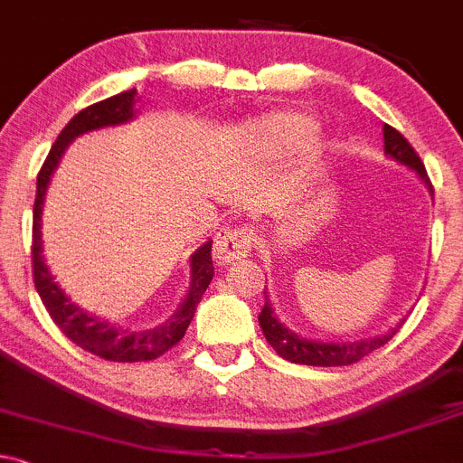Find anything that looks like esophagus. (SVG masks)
<instances>
[{"mask_svg":"<svg viewBox=\"0 0 463 463\" xmlns=\"http://www.w3.org/2000/svg\"><path fill=\"white\" fill-rule=\"evenodd\" d=\"M251 251V232L245 227H225L213 238V258L218 262H232Z\"/></svg>","mask_w":463,"mask_h":463,"instance_id":"1","label":"esophagus"}]
</instances>
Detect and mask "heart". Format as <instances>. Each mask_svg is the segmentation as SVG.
<instances>
[{"mask_svg": "<svg viewBox=\"0 0 463 463\" xmlns=\"http://www.w3.org/2000/svg\"><path fill=\"white\" fill-rule=\"evenodd\" d=\"M311 132V121L305 114L280 112L253 123L251 134L258 146L267 150H282V147L293 146L296 141L305 138Z\"/></svg>", "mask_w": 463, "mask_h": 463, "instance_id": "1", "label": "heart"}]
</instances>
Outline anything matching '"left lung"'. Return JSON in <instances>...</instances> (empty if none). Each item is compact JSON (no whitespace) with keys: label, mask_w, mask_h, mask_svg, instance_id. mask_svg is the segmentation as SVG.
<instances>
[{"label":"left lung","mask_w":463,"mask_h":463,"mask_svg":"<svg viewBox=\"0 0 463 463\" xmlns=\"http://www.w3.org/2000/svg\"><path fill=\"white\" fill-rule=\"evenodd\" d=\"M384 152L389 154L391 158H395L402 165L411 167L412 172H417V176L426 183L432 194L430 178L426 174L424 163L417 156V152L412 150L411 143L402 137L395 128L384 126ZM258 322H260L262 333H265L267 342L273 346V351L278 353L285 360L293 362V364H307V366H349L360 362L362 357L369 355L380 346H384L386 342L395 335L397 329L402 326H395L389 333H382V335L375 337H364V340L355 342H320V340H307V337L298 335L291 329H287L280 320H278L276 311H273L269 296L265 291V307H262L260 316H258Z\"/></svg>","instance_id":"left-lung-1"}]
</instances>
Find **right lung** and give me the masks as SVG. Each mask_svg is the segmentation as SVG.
Returning <instances> with one entry per match:
<instances>
[{"mask_svg": "<svg viewBox=\"0 0 463 463\" xmlns=\"http://www.w3.org/2000/svg\"><path fill=\"white\" fill-rule=\"evenodd\" d=\"M134 103H137V90H126L121 94H114L110 99L92 103V106L83 108L81 112L74 114L61 134L57 137L54 146L48 152L46 161H43L42 170L37 174V196H34L33 207V278L34 289L42 298L43 307L51 313L54 325L61 329L66 337H71L77 346L83 351L92 353V355L103 357L110 362H146L156 360L165 351H170L174 345L183 340L187 326H190L196 305L201 302L203 293L210 287L213 278L212 265V241H207L201 250L192 253L190 260V289H187L185 300L181 302L178 311L174 313L167 322L150 329H128V326H118L106 317L92 316V313L83 311L77 307L71 298L63 293L61 287L54 282L51 269H48L46 260H43V242H42V210L43 198H46L48 183L54 167L61 161V154L66 152L68 143L72 138L81 137V134L101 130V128L121 126V123L132 121Z\"/></svg>", "mask_w": 463, "mask_h": 463, "instance_id": "1", "label": "right lung"}]
</instances>
